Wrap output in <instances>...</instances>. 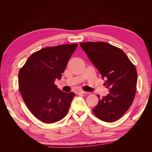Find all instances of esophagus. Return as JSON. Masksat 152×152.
<instances>
[{
	"label": "esophagus",
	"instance_id": "esophagus-1",
	"mask_svg": "<svg viewBox=\"0 0 152 152\" xmlns=\"http://www.w3.org/2000/svg\"><path fill=\"white\" fill-rule=\"evenodd\" d=\"M75 93L76 94H86L87 92H85V91H78L75 92Z\"/></svg>",
	"mask_w": 152,
	"mask_h": 152
}]
</instances>
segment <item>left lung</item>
Masks as SVG:
<instances>
[{
  "instance_id": "obj_1",
  "label": "left lung",
  "mask_w": 152,
  "mask_h": 152,
  "mask_svg": "<svg viewBox=\"0 0 152 152\" xmlns=\"http://www.w3.org/2000/svg\"><path fill=\"white\" fill-rule=\"evenodd\" d=\"M102 78H107L109 93L100 99L92 111L105 122L124 115L134 100L137 73L135 66L120 48L102 42L80 43Z\"/></svg>"
}]
</instances>
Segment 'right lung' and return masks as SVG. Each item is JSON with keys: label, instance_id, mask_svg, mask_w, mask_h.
Returning a JSON list of instances; mask_svg holds the SVG:
<instances>
[{"label": "right lung", "instance_id": "obj_1", "mask_svg": "<svg viewBox=\"0 0 152 152\" xmlns=\"http://www.w3.org/2000/svg\"><path fill=\"white\" fill-rule=\"evenodd\" d=\"M77 43L48 47L29 56L19 72V89L30 112L46 123L66 116L75 94L66 93L54 84L60 79Z\"/></svg>", "mask_w": 152, "mask_h": 152}]
</instances>
